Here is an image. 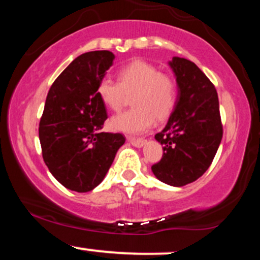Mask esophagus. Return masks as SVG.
Returning <instances> with one entry per match:
<instances>
[{"label":"esophagus","instance_id":"esophagus-1","mask_svg":"<svg viewBox=\"0 0 260 260\" xmlns=\"http://www.w3.org/2000/svg\"><path fill=\"white\" fill-rule=\"evenodd\" d=\"M127 140L131 143V144L133 145V147H136V148H142L143 145H144V143H145V139L133 138V137H128Z\"/></svg>","mask_w":260,"mask_h":260}]
</instances>
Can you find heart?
I'll use <instances>...</instances> for the list:
<instances>
[{
    "instance_id": "heart-1",
    "label": "heart",
    "mask_w": 260,
    "mask_h": 260,
    "mask_svg": "<svg viewBox=\"0 0 260 260\" xmlns=\"http://www.w3.org/2000/svg\"><path fill=\"white\" fill-rule=\"evenodd\" d=\"M96 94L112 111H120L132 95L133 109L115 116L110 121L112 129L124 133H142L156 121L171 115L177 98V86L171 76L160 73L148 62L137 59L118 71L117 82L103 78Z\"/></svg>"
}]
</instances>
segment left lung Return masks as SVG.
<instances>
[{"label": "left lung", "instance_id": "left-lung-1", "mask_svg": "<svg viewBox=\"0 0 260 260\" xmlns=\"http://www.w3.org/2000/svg\"><path fill=\"white\" fill-rule=\"evenodd\" d=\"M169 64L178 95L168 124L155 134L164 154L151 170L159 181L182 187L198 180L211 165L222 139V124L215 86L198 66L181 57Z\"/></svg>", "mask_w": 260, "mask_h": 260}]
</instances>
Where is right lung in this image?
I'll use <instances>...</instances> for the list:
<instances>
[{
	"label": "right lung",
	"instance_id": "1",
	"mask_svg": "<svg viewBox=\"0 0 260 260\" xmlns=\"http://www.w3.org/2000/svg\"><path fill=\"white\" fill-rule=\"evenodd\" d=\"M113 59L106 50L73 59L50 88L39 124L50 172L62 186L79 193L99 186L126 142L121 133L101 132L107 113L96 86Z\"/></svg>",
	"mask_w": 260,
	"mask_h": 260
}]
</instances>
